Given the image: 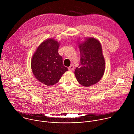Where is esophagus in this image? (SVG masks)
Wrapping results in <instances>:
<instances>
[{
    "mask_svg": "<svg viewBox=\"0 0 134 134\" xmlns=\"http://www.w3.org/2000/svg\"><path fill=\"white\" fill-rule=\"evenodd\" d=\"M68 69H69V70H70V71H72V70H74V65H71L70 66V67H69Z\"/></svg>",
    "mask_w": 134,
    "mask_h": 134,
    "instance_id": "obj_1",
    "label": "esophagus"
}]
</instances>
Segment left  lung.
Wrapping results in <instances>:
<instances>
[{"mask_svg":"<svg viewBox=\"0 0 134 134\" xmlns=\"http://www.w3.org/2000/svg\"><path fill=\"white\" fill-rule=\"evenodd\" d=\"M81 59L75 70L76 78L82 85L90 86L98 83L105 70V60L100 42L95 38L79 44Z\"/></svg>","mask_w":134,"mask_h":134,"instance_id":"left-lung-1","label":"left lung"}]
</instances>
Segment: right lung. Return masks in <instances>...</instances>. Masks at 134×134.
Wrapping results in <instances>:
<instances>
[{"label": "right lung", "mask_w": 134, "mask_h": 134, "mask_svg": "<svg viewBox=\"0 0 134 134\" xmlns=\"http://www.w3.org/2000/svg\"><path fill=\"white\" fill-rule=\"evenodd\" d=\"M59 43L53 39L43 42L31 60V68L35 78L47 86L58 83L68 68L64 66L58 53Z\"/></svg>", "instance_id": "add662e5"}]
</instances>
